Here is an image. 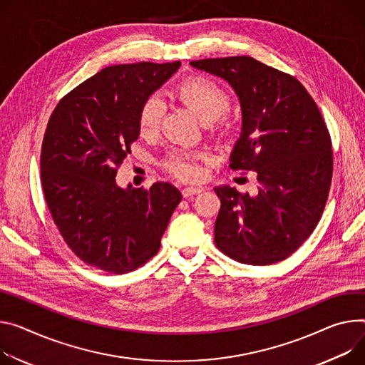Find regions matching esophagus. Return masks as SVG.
Instances as JSON below:
<instances>
[{
	"label": "esophagus",
	"mask_w": 365,
	"mask_h": 365,
	"mask_svg": "<svg viewBox=\"0 0 365 365\" xmlns=\"http://www.w3.org/2000/svg\"><path fill=\"white\" fill-rule=\"evenodd\" d=\"M201 192H202L201 187H185L182 190V195H183V197H190V196L197 195V193H201Z\"/></svg>",
	"instance_id": "obj_1"
}]
</instances>
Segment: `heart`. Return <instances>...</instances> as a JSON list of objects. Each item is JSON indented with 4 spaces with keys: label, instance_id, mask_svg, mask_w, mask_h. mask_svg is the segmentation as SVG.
Returning a JSON list of instances; mask_svg holds the SVG:
<instances>
[{
    "label": "heart",
    "instance_id": "obj_1",
    "mask_svg": "<svg viewBox=\"0 0 365 365\" xmlns=\"http://www.w3.org/2000/svg\"><path fill=\"white\" fill-rule=\"evenodd\" d=\"M173 96L202 122L208 123L215 137L227 138L231 134L233 123L224 115L230 109L231 97L217 81L204 76H190L175 87ZM164 112V103L157 96H148L141 103L138 129L144 138H153L158 134ZM204 158L205 154L202 153L172 151L163 160V168L179 180L193 182L200 178V161Z\"/></svg>",
    "mask_w": 365,
    "mask_h": 365
}]
</instances>
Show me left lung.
<instances>
[{
  "instance_id": "left-lung-1",
  "label": "left lung",
  "mask_w": 365,
  "mask_h": 365,
  "mask_svg": "<svg viewBox=\"0 0 365 365\" xmlns=\"http://www.w3.org/2000/svg\"><path fill=\"white\" fill-rule=\"evenodd\" d=\"M190 65L236 90L243 128L230 168L255 172L259 183L256 196L215 187V245L240 263L281 262L309 239L327 201L334 151L326 122L300 81L250 56Z\"/></svg>"
}]
</instances>
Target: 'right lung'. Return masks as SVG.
I'll return each mask as SVG.
<instances>
[{
  "mask_svg": "<svg viewBox=\"0 0 365 365\" xmlns=\"http://www.w3.org/2000/svg\"><path fill=\"white\" fill-rule=\"evenodd\" d=\"M180 62L106 67L53 109L42 143L41 180L59 233L88 267L126 274L160 249L182 201L168 182L122 189L116 173L138 135V110Z\"/></svg>",
  "mask_w": 365,
  "mask_h": 365,
  "instance_id": "1",
  "label": "right lung"
}]
</instances>
